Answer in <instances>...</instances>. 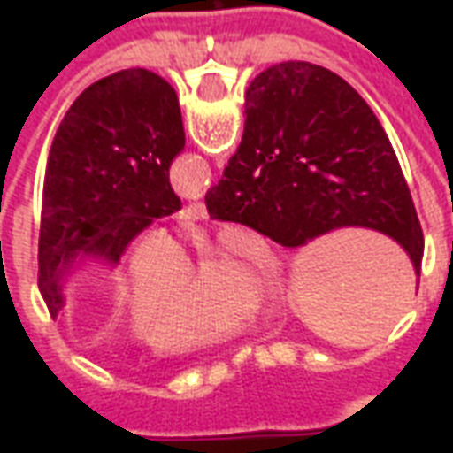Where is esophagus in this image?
I'll return each mask as SVG.
<instances>
[{
	"label": "esophagus",
	"instance_id": "esophagus-1",
	"mask_svg": "<svg viewBox=\"0 0 453 453\" xmlns=\"http://www.w3.org/2000/svg\"><path fill=\"white\" fill-rule=\"evenodd\" d=\"M181 216L203 220V218H206V206H203V201H191V203H187L184 211H181Z\"/></svg>",
	"mask_w": 453,
	"mask_h": 453
}]
</instances>
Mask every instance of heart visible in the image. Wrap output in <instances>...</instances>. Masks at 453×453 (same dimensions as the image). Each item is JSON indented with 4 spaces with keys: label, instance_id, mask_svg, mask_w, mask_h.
<instances>
[{
    "label": "heart",
    "instance_id": "b5f03b06",
    "mask_svg": "<svg viewBox=\"0 0 453 453\" xmlns=\"http://www.w3.org/2000/svg\"><path fill=\"white\" fill-rule=\"evenodd\" d=\"M281 288L276 259L250 237H227L196 281L191 257L172 237L152 235L133 247L126 265L123 325L152 349H194L235 333Z\"/></svg>",
    "mask_w": 453,
    "mask_h": 453
}]
</instances>
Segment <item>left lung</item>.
Wrapping results in <instances>:
<instances>
[{
    "mask_svg": "<svg viewBox=\"0 0 453 453\" xmlns=\"http://www.w3.org/2000/svg\"><path fill=\"white\" fill-rule=\"evenodd\" d=\"M184 142L177 94L150 70L113 73L74 99L48 155L38 237L53 318L74 269L119 265L133 237L181 208L169 165Z\"/></svg>",
    "mask_w": 453,
    "mask_h": 453,
    "instance_id": "8db88e82",
    "label": "left lung"
}]
</instances>
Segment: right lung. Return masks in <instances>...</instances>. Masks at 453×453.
Here are the masks:
<instances>
[{
    "label": "right lung",
    "instance_id": "obj_1",
    "mask_svg": "<svg viewBox=\"0 0 453 453\" xmlns=\"http://www.w3.org/2000/svg\"><path fill=\"white\" fill-rule=\"evenodd\" d=\"M206 208L281 247L376 230L419 274L422 227L388 135L359 92L320 65L288 60L250 82L245 133Z\"/></svg>",
    "mask_w": 453,
    "mask_h": 453
}]
</instances>
